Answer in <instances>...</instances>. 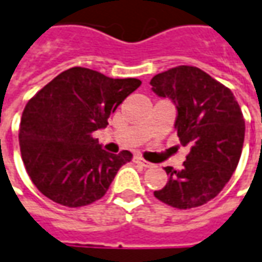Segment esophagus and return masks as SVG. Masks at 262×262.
<instances>
[{
  "label": "esophagus",
  "instance_id": "1",
  "mask_svg": "<svg viewBox=\"0 0 262 262\" xmlns=\"http://www.w3.org/2000/svg\"><path fill=\"white\" fill-rule=\"evenodd\" d=\"M134 162H135V164H140L141 166H144V168H151V166H152L151 162H148V161H145V159L141 157V155H135V157H134Z\"/></svg>",
  "mask_w": 262,
  "mask_h": 262
}]
</instances>
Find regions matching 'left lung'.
<instances>
[{"label": "left lung", "mask_w": 262, "mask_h": 262, "mask_svg": "<svg viewBox=\"0 0 262 262\" xmlns=\"http://www.w3.org/2000/svg\"><path fill=\"white\" fill-rule=\"evenodd\" d=\"M152 92L176 105L175 128L190 145L182 169L166 166L169 179L155 198L176 209H193L214 199L238 165L246 122L230 89L194 66L154 76Z\"/></svg>", "instance_id": "8db88e82"}]
</instances>
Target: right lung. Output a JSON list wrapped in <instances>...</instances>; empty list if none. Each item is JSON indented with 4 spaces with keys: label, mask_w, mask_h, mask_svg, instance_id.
I'll return each instance as SVG.
<instances>
[{
    "label": "right lung",
    "mask_w": 262,
    "mask_h": 262,
    "mask_svg": "<svg viewBox=\"0 0 262 262\" xmlns=\"http://www.w3.org/2000/svg\"><path fill=\"white\" fill-rule=\"evenodd\" d=\"M138 79H111L86 68L62 72L33 96L22 113L19 146L38 190L59 205L81 207L101 199L129 151L105 152L93 133L108 125Z\"/></svg>",
    "instance_id": "right-lung-1"
}]
</instances>
